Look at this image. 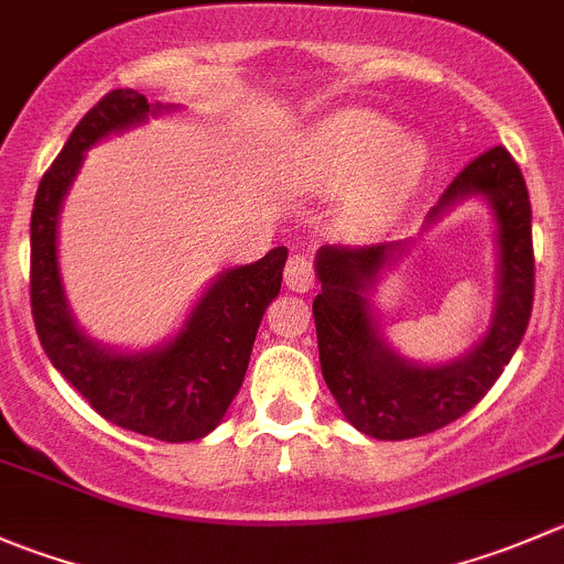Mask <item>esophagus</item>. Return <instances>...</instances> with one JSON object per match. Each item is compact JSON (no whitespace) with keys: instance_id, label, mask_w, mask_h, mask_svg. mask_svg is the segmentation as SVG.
Returning a JSON list of instances; mask_svg holds the SVG:
<instances>
[{"instance_id":"obj_1","label":"esophagus","mask_w":564,"mask_h":564,"mask_svg":"<svg viewBox=\"0 0 564 564\" xmlns=\"http://www.w3.org/2000/svg\"><path fill=\"white\" fill-rule=\"evenodd\" d=\"M283 278H286V286L292 289V292H308V289H314V264H311L308 256H289Z\"/></svg>"}]
</instances>
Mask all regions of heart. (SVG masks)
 <instances>
[{"instance_id":"obj_1","label":"heart","mask_w":564,"mask_h":564,"mask_svg":"<svg viewBox=\"0 0 564 564\" xmlns=\"http://www.w3.org/2000/svg\"><path fill=\"white\" fill-rule=\"evenodd\" d=\"M303 160L322 189L360 184L344 220L352 231L382 226L408 200L424 171V151L375 112H338L303 140Z\"/></svg>"}]
</instances>
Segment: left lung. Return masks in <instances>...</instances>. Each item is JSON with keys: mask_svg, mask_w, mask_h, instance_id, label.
Listing matches in <instances>:
<instances>
[{"mask_svg": "<svg viewBox=\"0 0 564 564\" xmlns=\"http://www.w3.org/2000/svg\"><path fill=\"white\" fill-rule=\"evenodd\" d=\"M471 195L488 200L499 228V297L482 341L452 364H410L377 333L366 294L402 245H325L316 253L322 292L314 300V322L322 377L364 435L408 441L460 419L499 380L527 333L534 303L532 206L521 167L505 145L468 162L427 223Z\"/></svg>", "mask_w": 564, "mask_h": 564, "instance_id": "8db88e82", "label": "left lung"}]
</instances>
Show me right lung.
I'll use <instances>...</instances> for the list:
<instances>
[{
  "label": "right lung",
  "mask_w": 564,
  "mask_h": 564,
  "mask_svg": "<svg viewBox=\"0 0 564 564\" xmlns=\"http://www.w3.org/2000/svg\"><path fill=\"white\" fill-rule=\"evenodd\" d=\"M162 109L137 90H109L70 131L41 178L30 223V303L37 338L54 369L118 427L184 444L209 435L248 371L267 305L278 297L286 248L217 275L184 330L149 352H112L70 319L57 267V217L85 151L101 137L143 123Z\"/></svg>",
  "instance_id": "obj_1"
}]
</instances>
